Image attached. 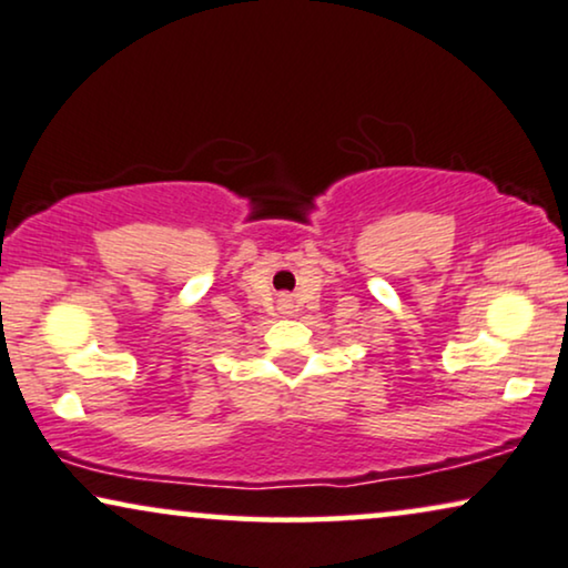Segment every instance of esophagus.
<instances>
[{"mask_svg": "<svg viewBox=\"0 0 568 568\" xmlns=\"http://www.w3.org/2000/svg\"><path fill=\"white\" fill-rule=\"evenodd\" d=\"M291 301L288 298H280V308H288Z\"/></svg>", "mask_w": 568, "mask_h": 568, "instance_id": "34e87169", "label": "esophagus"}]
</instances>
